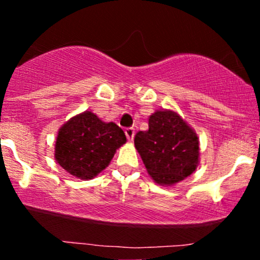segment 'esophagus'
Instances as JSON below:
<instances>
[{
	"mask_svg": "<svg viewBox=\"0 0 260 260\" xmlns=\"http://www.w3.org/2000/svg\"><path fill=\"white\" fill-rule=\"evenodd\" d=\"M124 133H126L127 136V139L129 140V142H132L133 138H134V134H136V131H134V128H127L126 131H124Z\"/></svg>",
	"mask_w": 260,
	"mask_h": 260,
	"instance_id": "1",
	"label": "esophagus"
}]
</instances>
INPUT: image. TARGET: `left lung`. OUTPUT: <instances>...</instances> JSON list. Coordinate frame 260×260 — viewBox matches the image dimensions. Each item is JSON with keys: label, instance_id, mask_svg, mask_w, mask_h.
Wrapping results in <instances>:
<instances>
[{"label": "left lung", "instance_id": "8db88e82", "mask_svg": "<svg viewBox=\"0 0 260 260\" xmlns=\"http://www.w3.org/2000/svg\"><path fill=\"white\" fill-rule=\"evenodd\" d=\"M148 122V129L136 134L137 151L155 183L175 186L198 168V134L175 110H156Z\"/></svg>", "mask_w": 260, "mask_h": 260}]
</instances>
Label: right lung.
<instances>
[{
  "label": "right lung",
  "instance_id": "1",
  "mask_svg": "<svg viewBox=\"0 0 260 260\" xmlns=\"http://www.w3.org/2000/svg\"><path fill=\"white\" fill-rule=\"evenodd\" d=\"M123 131L84 111L59 127L55 140V160L70 175L92 180L111 162L116 150L126 144Z\"/></svg>",
  "mask_w": 260,
  "mask_h": 260
}]
</instances>
